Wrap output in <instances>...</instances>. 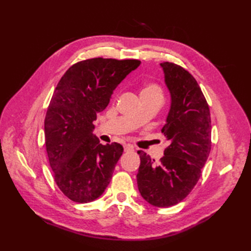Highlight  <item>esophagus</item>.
Masks as SVG:
<instances>
[{
    "instance_id": "1",
    "label": "esophagus",
    "mask_w": 251,
    "mask_h": 251,
    "mask_svg": "<svg viewBox=\"0 0 251 251\" xmlns=\"http://www.w3.org/2000/svg\"><path fill=\"white\" fill-rule=\"evenodd\" d=\"M124 151L125 152H132V151H134V147L130 146V145H125L124 146Z\"/></svg>"
}]
</instances>
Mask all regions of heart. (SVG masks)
<instances>
[{
	"label": "heart",
	"mask_w": 251,
	"mask_h": 251,
	"mask_svg": "<svg viewBox=\"0 0 251 251\" xmlns=\"http://www.w3.org/2000/svg\"><path fill=\"white\" fill-rule=\"evenodd\" d=\"M141 98H153V97H162L163 92L162 88L155 83H147L143 85V87L140 90Z\"/></svg>",
	"instance_id": "obj_1"
}]
</instances>
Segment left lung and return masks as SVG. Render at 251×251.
<instances>
[{"label": "left lung", "instance_id": "8db88e82", "mask_svg": "<svg viewBox=\"0 0 251 251\" xmlns=\"http://www.w3.org/2000/svg\"><path fill=\"white\" fill-rule=\"evenodd\" d=\"M165 82L172 95L162 132L170 141L155 163L138 151V189L149 204L170 207L183 201L201 176L211 150V121L207 100L193 75L174 62H163Z\"/></svg>", "mask_w": 251, "mask_h": 251}]
</instances>
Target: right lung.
Instances as JSON below:
<instances>
[{
  "instance_id": "1",
  "label": "right lung",
  "mask_w": 251,
  "mask_h": 251,
  "mask_svg": "<svg viewBox=\"0 0 251 251\" xmlns=\"http://www.w3.org/2000/svg\"><path fill=\"white\" fill-rule=\"evenodd\" d=\"M140 62L90 58L74 63L58 82L44 121L45 146L55 182L69 200L89 202L109 185L123 147L101 145L94 121Z\"/></svg>"
}]
</instances>
